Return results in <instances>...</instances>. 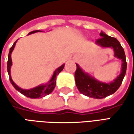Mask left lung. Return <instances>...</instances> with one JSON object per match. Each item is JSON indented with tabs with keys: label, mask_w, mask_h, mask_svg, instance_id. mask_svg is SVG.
<instances>
[{
	"label": "left lung",
	"mask_w": 134,
	"mask_h": 134,
	"mask_svg": "<svg viewBox=\"0 0 134 134\" xmlns=\"http://www.w3.org/2000/svg\"><path fill=\"white\" fill-rule=\"evenodd\" d=\"M101 38L97 39L96 43L102 47H110L114 50V56L122 61L121 72L117 78L110 83L98 81L87 73L82 71L78 64L75 73L76 86L79 91L85 96L96 99H102L115 93L121 86L126 72L127 63L125 52L120 42L114 37L109 36L103 31L100 34Z\"/></svg>",
	"instance_id": "obj_1"
}]
</instances>
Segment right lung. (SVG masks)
Listing matches in <instances>:
<instances>
[{
	"label": "right lung",
	"mask_w": 134,
	"mask_h": 134,
	"mask_svg": "<svg viewBox=\"0 0 134 134\" xmlns=\"http://www.w3.org/2000/svg\"><path fill=\"white\" fill-rule=\"evenodd\" d=\"M38 31H40L36 30L34 31H31L30 33L29 34H31L36 33V32H38ZM17 41V40H16ZM16 41L14 42V44H13V46L10 48V51H9V54H8V64H7V70H8V75H9V79H10V82H11V84L13 85V86L15 87V89L16 90H18L19 92L23 94L24 96H26L28 98H42V97H44V96L49 95L50 93L52 92L54 87L56 86V79H57V76L58 75L59 73L61 72V71L63 70V68L64 67V64H62V66H60L59 67H58L57 70L54 71V72L53 74L52 78L49 80V82L45 85H38L37 87H34V88H32V89H30V90H24V89H21V87H19L18 85H16L14 82L11 79V76H10V67H11V65H12V60H11V53L13 52V49L15 47V45H16Z\"/></svg>",
	"instance_id": "obj_1"
}]
</instances>
